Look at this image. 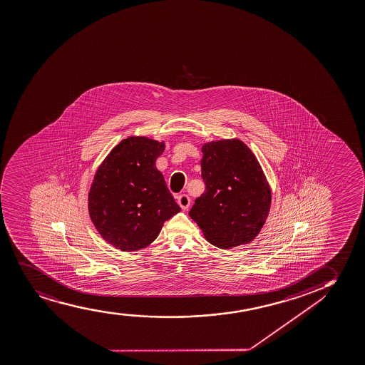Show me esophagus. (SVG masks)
<instances>
[{
  "label": "esophagus",
  "mask_w": 365,
  "mask_h": 365,
  "mask_svg": "<svg viewBox=\"0 0 365 365\" xmlns=\"http://www.w3.org/2000/svg\"><path fill=\"white\" fill-rule=\"evenodd\" d=\"M177 202L180 204V207L183 209V210H187L188 209L189 205H190V198H189L187 194H180L177 197Z\"/></svg>",
  "instance_id": "esophagus-1"
}]
</instances>
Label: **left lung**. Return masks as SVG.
<instances>
[{
	"label": "left lung",
	"mask_w": 365,
	"mask_h": 365,
	"mask_svg": "<svg viewBox=\"0 0 365 365\" xmlns=\"http://www.w3.org/2000/svg\"><path fill=\"white\" fill-rule=\"evenodd\" d=\"M202 153L207 189L189 216L215 247L252 242L266 224L272 202L269 183L255 153L239 139L209 141Z\"/></svg>",
	"instance_id": "left-lung-1"
}]
</instances>
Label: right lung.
Instances as JSON below:
<instances>
[{"mask_svg": "<svg viewBox=\"0 0 365 365\" xmlns=\"http://www.w3.org/2000/svg\"><path fill=\"white\" fill-rule=\"evenodd\" d=\"M165 141L129 136L113 148L96 171L88 212L102 239L124 252L148 247L163 222L180 212L156 160Z\"/></svg>", "mask_w": 365, "mask_h": 365, "instance_id": "right-lung-1", "label": "right lung"}]
</instances>
